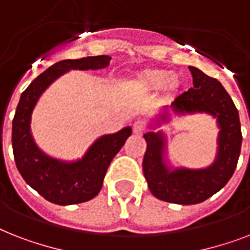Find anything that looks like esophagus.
I'll return each mask as SVG.
<instances>
[{"instance_id":"obj_1","label":"esophagus","mask_w":250,"mask_h":250,"mask_svg":"<svg viewBox=\"0 0 250 250\" xmlns=\"http://www.w3.org/2000/svg\"><path fill=\"white\" fill-rule=\"evenodd\" d=\"M132 131L133 133H136V135H143L145 131V125L141 121H136L132 125Z\"/></svg>"}]
</instances>
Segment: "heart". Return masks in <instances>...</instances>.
Here are the masks:
<instances>
[{
  "instance_id": "1",
  "label": "heart",
  "mask_w": 250,
  "mask_h": 250,
  "mask_svg": "<svg viewBox=\"0 0 250 250\" xmlns=\"http://www.w3.org/2000/svg\"><path fill=\"white\" fill-rule=\"evenodd\" d=\"M180 85L178 75L165 68H145L128 82V88L137 94H148L164 88L166 92H175Z\"/></svg>"
}]
</instances>
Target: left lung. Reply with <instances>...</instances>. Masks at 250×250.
Segmentation results:
<instances>
[{
	"label": "left lung",
	"mask_w": 250,
	"mask_h": 250,
	"mask_svg": "<svg viewBox=\"0 0 250 250\" xmlns=\"http://www.w3.org/2000/svg\"><path fill=\"white\" fill-rule=\"evenodd\" d=\"M193 88L182 93L171 104L178 114L208 113L217 118L219 127L217 158L211 166L201 170L175 168L165 164L166 139L162 132H146V152L143 171L153 196L162 201L194 205L211 197L227 184L235 172L241 150V127L232 98L219 82L196 67L189 66ZM167 122V114L160 118Z\"/></svg>",
	"instance_id": "obj_1"
}]
</instances>
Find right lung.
Wrapping results in <instances>:
<instances>
[{
    "mask_svg": "<svg viewBox=\"0 0 250 250\" xmlns=\"http://www.w3.org/2000/svg\"><path fill=\"white\" fill-rule=\"evenodd\" d=\"M109 56L86 57L57 62L39 75L21 93L13 119V152L18 171L25 183L48 201L74 205L92 200L101 190L109 167L132 129L125 127L94 141L85 156L75 162H63L46 156L33 141L31 115L37 100L50 84L68 70H97L107 67Z\"/></svg>",
    "mask_w": 250,
    "mask_h": 250,
    "instance_id": "right-lung-1",
    "label": "right lung"
}]
</instances>
